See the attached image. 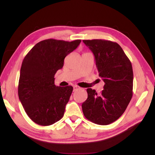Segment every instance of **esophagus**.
<instances>
[{
  "mask_svg": "<svg viewBox=\"0 0 155 155\" xmlns=\"http://www.w3.org/2000/svg\"><path fill=\"white\" fill-rule=\"evenodd\" d=\"M78 89H80V87L75 85V86H74V87H73V91H77V90H78Z\"/></svg>",
  "mask_w": 155,
  "mask_h": 155,
  "instance_id": "esophagus-1",
  "label": "esophagus"
}]
</instances>
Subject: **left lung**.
Masks as SVG:
<instances>
[{"mask_svg":"<svg viewBox=\"0 0 155 155\" xmlns=\"http://www.w3.org/2000/svg\"><path fill=\"white\" fill-rule=\"evenodd\" d=\"M94 54L99 76L104 82L101 93L87 88L82 104L85 117L94 124L107 125L124 114L133 96L131 62L118 44L105 40H83Z\"/></svg>","mask_w":155,"mask_h":155,"instance_id":"obj_1","label":"left lung"}]
</instances>
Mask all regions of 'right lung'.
<instances>
[{
	"mask_svg": "<svg viewBox=\"0 0 155 155\" xmlns=\"http://www.w3.org/2000/svg\"><path fill=\"white\" fill-rule=\"evenodd\" d=\"M81 41L48 39L36 44L25 56L20 69L18 96L27 115L36 124L49 126L64 116L73 87L56 86L54 74L64 66L65 57Z\"/></svg>",
	"mask_w": 155,
	"mask_h": 155,
	"instance_id": "right-lung-1",
	"label": "right lung"
}]
</instances>
